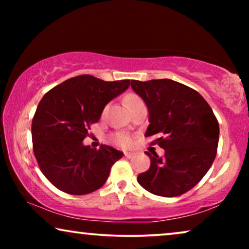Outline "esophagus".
Returning <instances> with one entry per match:
<instances>
[{"label":"esophagus","mask_w":249,"mask_h":249,"mask_svg":"<svg viewBox=\"0 0 249 249\" xmlns=\"http://www.w3.org/2000/svg\"><path fill=\"white\" fill-rule=\"evenodd\" d=\"M124 156H125V158H127V159H131V158H134V154H132V153H129V152H125L124 153Z\"/></svg>","instance_id":"esophagus-1"}]
</instances>
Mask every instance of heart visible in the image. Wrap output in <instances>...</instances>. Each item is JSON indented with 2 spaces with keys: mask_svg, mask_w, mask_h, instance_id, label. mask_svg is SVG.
I'll use <instances>...</instances> for the list:
<instances>
[{
  "mask_svg": "<svg viewBox=\"0 0 249 249\" xmlns=\"http://www.w3.org/2000/svg\"><path fill=\"white\" fill-rule=\"evenodd\" d=\"M124 101H125V104H127L129 107H131L132 105H135L136 103H138V102H141L142 98L137 96L136 94H129L125 96ZM113 141L115 144L120 145V146H122V147H129V146L132 144V139L130 136H128L125 134H121V132L120 134H115L113 136Z\"/></svg>",
  "mask_w": 249,
  "mask_h": 249,
  "instance_id": "1",
  "label": "heart"
}]
</instances>
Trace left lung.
Instances as JSON below:
<instances>
[{
    "label": "left lung",
    "mask_w": 249,
    "mask_h": 249,
    "mask_svg": "<svg viewBox=\"0 0 249 249\" xmlns=\"http://www.w3.org/2000/svg\"><path fill=\"white\" fill-rule=\"evenodd\" d=\"M131 88L148 107L145 137L158 136L152 144L165 151L163 158L146 152L151 166L138 175L137 181L154 195H182L212 165L219 142V122L202 95L178 81L131 80Z\"/></svg>",
    "instance_id": "left-lung-1"
}]
</instances>
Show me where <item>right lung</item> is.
<instances>
[{
  "instance_id": "1",
  "label": "right lung",
  "mask_w": 249,
  "mask_h": 249,
  "mask_svg": "<svg viewBox=\"0 0 249 249\" xmlns=\"http://www.w3.org/2000/svg\"><path fill=\"white\" fill-rule=\"evenodd\" d=\"M130 80L104 81L89 74L70 78L47 91L33 118V149L47 180L71 195H86L107 182L124 153L111 146L90 148L83 141L108 102Z\"/></svg>"
}]
</instances>
